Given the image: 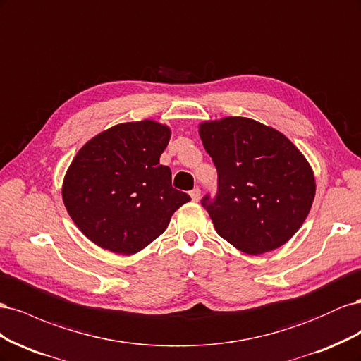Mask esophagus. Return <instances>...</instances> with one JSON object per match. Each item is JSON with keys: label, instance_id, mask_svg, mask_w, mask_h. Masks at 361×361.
<instances>
[{"label": "esophagus", "instance_id": "34e87169", "mask_svg": "<svg viewBox=\"0 0 361 361\" xmlns=\"http://www.w3.org/2000/svg\"><path fill=\"white\" fill-rule=\"evenodd\" d=\"M190 195H191V199H192L194 202H199V200H200V195H202V191H200L199 188H194V190H191Z\"/></svg>", "mask_w": 361, "mask_h": 361}]
</instances>
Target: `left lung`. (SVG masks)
Returning <instances> with one entry per match:
<instances>
[{
  "label": "left lung",
  "mask_w": 361,
  "mask_h": 361,
  "mask_svg": "<svg viewBox=\"0 0 361 361\" xmlns=\"http://www.w3.org/2000/svg\"><path fill=\"white\" fill-rule=\"evenodd\" d=\"M216 169V192L202 206L216 233L248 255L276 250L297 233L314 199L309 162L279 130L245 117L200 125Z\"/></svg>",
  "instance_id": "left-lung-1"
}]
</instances>
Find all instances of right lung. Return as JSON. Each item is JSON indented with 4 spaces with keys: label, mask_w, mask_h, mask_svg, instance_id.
<instances>
[{
    "label": "right lung",
    "mask_w": 361,
    "mask_h": 361,
    "mask_svg": "<svg viewBox=\"0 0 361 361\" xmlns=\"http://www.w3.org/2000/svg\"><path fill=\"white\" fill-rule=\"evenodd\" d=\"M170 129L154 120L122 123L87 143L66 173L63 202L80 231L105 250L134 255L166 231L191 200L161 166Z\"/></svg>",
    "instance_id": "1"
}]
</instances>
